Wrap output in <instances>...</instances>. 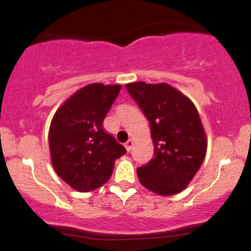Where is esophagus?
I'll return each instance as SVG.
<instances>
[{
    "label": "esophagus",
    "mask_w": 251,
    "mask_h": 251,
    "mask_svg": "<svg viewBox=\"0 0 251 251\" xmlns=\"http://www.w3.org/2000/svg\"><path fill=\"white\" fill-rule=\"evenodd\" d=\"M133 144H134V142L132 139H128L127 142L125 143V149L127 150V151H131L132 150V146H133Z\"/></svg>",
    "instance_id": "1"
}]
</instances>
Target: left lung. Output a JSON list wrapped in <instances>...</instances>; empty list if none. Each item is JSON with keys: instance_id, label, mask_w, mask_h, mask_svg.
<instances>
[{"instance_id": "obj_1", "label": "left lung", "mask_w": 251, "mask_h": 251, "mask_svg": "<svg viewBox=\"0 0 251 251\" xmlns=\"http://www.w3.org/2000/svg\"><path fill=\"white\" fill-rule=\"evenodd\" d=\"M150 123L154 157L137 169L143 186L159 196L179 194L200 170L208 140L195 103L166 82L126 83Z\"/></svg>"}]
</instances>
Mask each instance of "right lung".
I'll return each instance as SVG.
<instances>
[{
	"instance_id": "obj_1",
	"label": "right lung",
	"mask_w": 251,
	"mask_h": 251,
	"mask_svg": "<svg viewBox=\"0 0 251 251\" xmlns=\"http://www.w3.org/2000/svg\"><path fill=\"white\" fill-rule=\"evenodd\" d=\"M120 85L89 83L56 109L48 133L50 162L63 181L79 192L93 191L111 177L114 162L126 153L102 128Z\"/></svg>"
}]
</instances>
